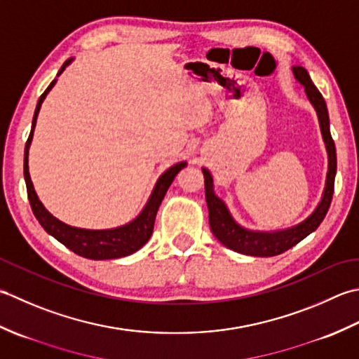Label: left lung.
<instances>
[{"instance_id":"left-lung-1","label":"left lung","mask_w":359,"mask_h":359,"mask_svg":"<svg viewBox=\"0 0 359 359\" xmlns=\"http://www.w3.org/2000/svg\"><path fill=\"white\" fill-rule=\"evenodd\" d=\"M292 71H294V76L299 82L305 86L306 96H309L311 104L316 108L320 122V130H323L324 141L327 145L328 161H330V163H328L327 186L323 201L319 203L318 209L313 212L311 217L306 218V220L299 226L280 232L265 233L246 231L243 228H240V226L232 220L228 209L224 206V203L220 198H217L214 194V182H212L210 172L203 169L210 231L214 232V236L220 240L224 246H228L229 250L246 255H255V257H273V255H279L285 251H288L290 248L297 245L299 241L304 240L306 236H310V233L313 231H316L319 228V224L323 223L328 209H330L333 198L336 175V147L330 133V121H328L325 100L323 97V94L319 93L318 88L311 82L309 72H306L305 68L296 67L292 68Z\"/></svg>"}]
</instances>
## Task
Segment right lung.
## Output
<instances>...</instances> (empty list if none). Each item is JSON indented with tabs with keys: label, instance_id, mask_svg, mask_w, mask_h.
Here are the masks:
<instances>
[{
	"label": "right lung",
	"instance_id": "1",
	"mask_svg": "<svg viewBox=\"0 0 359 359\" xmlns=\"http://www.w3.org/2000/svg\"><path fill=\"white\" fill-rule=\"evenodd\" d=\"M69 62H67L62 67L60 72L65 69ZM58 72V74H60ZM55 80L50 82V85L46 88V91L41 94L39 99V104H36L35 113H34V119H32V128L31 133H29V137L26 141V149H25V180H26V189H27V198L29 203H31V208L34 215L36 217V220L43 226L48 233H50L54 238H57L60 243L71 250L72 252H76L77 255H82L85 259H91V260H107V259H119V257H126V255H130L136 252L137 250L147 243L151 232H153V226H155V218H156V212L159 209V204L163 201L164 195L167 192V189L170 187L172 181L177 177V173L186 167V163H178L173 167H170L169 170H165L161 178L158 180L155 190L150 196V200L147 203V206L144 208V210L139 214L137 218H135L133 222L121 226V228L116 229H107V231H90V229H80V228H72V226H68L62 223L60 220H57L55 217H53L49 212L43 206L41 201L36 196L31 177H29V167H27V153H29V145H31L32 141V133H34V127L36 122V116H39L41 102L45 100L48 91L54 86Z\"/></svg>",
	"mask_w": 359,
	"mask_h": 359
}]
</instances>
